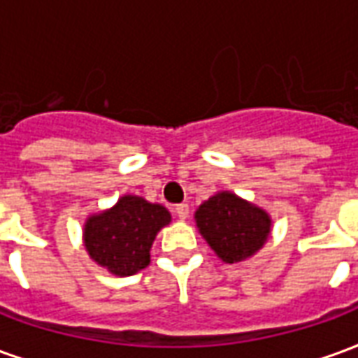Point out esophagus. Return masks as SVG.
Wrapping results in <instances>:
<instances>
[{
	"mask_svg": "<svg viewBox=\"0 0 358 358\" xmlns=\"http://www.w3.org/2000/svg\"><path fill=\"white\" fill-rule=\"evenodd\" d=\"M174 213H176V217H178L180 220H186L187 215H189V205H187V203H180V205L174 207Z\"/></svg>",
	"mask_w": 358,
	"mask_h": 358,
	"instance_id": "1",
	"label": "esophagus"
}]
</instances>
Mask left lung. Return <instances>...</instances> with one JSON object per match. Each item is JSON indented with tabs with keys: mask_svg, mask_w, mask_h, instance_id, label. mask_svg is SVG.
<instances>
[{
	"mask_svg": "<svg viewBox=\"0 0 358 358\" xmlns=\"http://www.w3.org/2000/svg\"><path fill=\"white\" fill-rule=\"evenodd\" d=\"M195 224L224 263H241L268 240V213L232 192H218L195 210Z\"/></svg>",
	"mask_w": 358,
	"mask_h": 358,
	"instance_id": "left-lung-1",
	"label": "left lung"
}]
</instances>
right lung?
Masks as SVG:
<instances>
[{
    "label": "right lung",
    "mask_w": 358,
    "mask_h": 358,
    "mask_svg": "<svg viewBox=\"0 0 358 358\" xmlns=\"http://www.w3.org/2000/svg\"><path fill=\"white\" fill-rule=\"evenodd\" d=\"M171 222L163 205L138 195H122L110 209L84 224V245L95 263L115 276H132L149 264L157 232Z\"/></svg>",
    "instance_id": "add662e5"
}]
</instances>
